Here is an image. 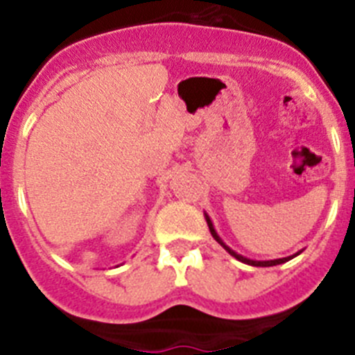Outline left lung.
<instances>
[{"label":"left lung","mask_w":355,"mask_h":355,"mask_svg":"<svg viewBox=\"0 0 355 355\" xmlns=\"http://www.w3.org/2000/svg\"><path fill=\"white\" fill-rule=\"evenodd\" d=\"M204 216H206V222H207V227H209V232H211V236H213L214 239H216V241L220 243V245H222L223 248H225L227 252L230 253V255H232V257H236L237 260H241V262H245V264H248V266H255V268H271V266L284 264V262H287V260L294 259V257H297L299 253L303 252V250H301V252L294 253V255H291V257H284V259H275V260H252V259H246V257L239 255V253H237V252H234V250L230 248V246H227L225 243H223V239H222V237L218 236V232H216V230H214V225H213V222H211L209 214H207V213H204Z\"/></svg>","instance_id":"1"}]
</instances>
